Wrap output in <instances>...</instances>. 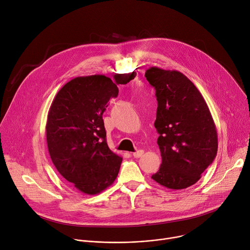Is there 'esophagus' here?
Masks as SVG:
<instances>
[{
  "instance_id": "34e87169",
  "label": "esophagus",
  "mask_w": 250,
  "mask_h": 250,
  "mask_svg": "<svg viewBox=\"0 0 250 250\" xmlns=\"http://www.w3.org/2000/svg\"><path fill=\"white\" fill-rule=\"evenodd\" d=\"M144 154H145V150H138V151L132 153V155H133L134 158H139L140 156H142Z\"/></svg>"
}]
</instances>
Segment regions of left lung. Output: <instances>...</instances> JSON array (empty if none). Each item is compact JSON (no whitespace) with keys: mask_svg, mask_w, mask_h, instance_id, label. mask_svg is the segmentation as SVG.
Wrapping results in <instances>:
<instances>
[{"mask_svg":"<svg viewBox=\"0 0 250 250\" xmlns=\"http://www.w3.org/2000/svg\"><path fill=\"white\" fill-rule=\"evenodd\" d=\"M146 77L156 91L154 126L159 133V170L152 179L168 189L197 183L218 151V133L208 106L197 87L176 70L150 67Z\"/></svg>","mask_w":250,"mask_h":250,"instance_id":"1","label":"left lung"}]
</instances>
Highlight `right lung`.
Here are the masks:
<instances>
[{
    "label": "right lung",
    "instance_id": "right-lung-1",
    "mask_svg": "<svg viewBox=\"0 0 250 250\" xmlns=\"http://www.w3.org/2000/svg\"><path fill=\"white\" fill-rule=\"evenodd\" d=\"M132 79L135 72H132ZM118 83V82H117ZM117 85L104 75L76 77L56 94L45 126L50 158L69 183L81 193L96 195L116 180L123 157L105 141L103 114Z\"/></svg>",
    "mask_w": 250,
    "mask_h": 250
}]
</instances>
